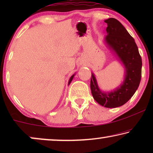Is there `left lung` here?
<instances>
[{"instance_id":"8db88e82","label":"left lung","mask_w":153,"mask_h":153,"mask_svg":"<svg viewBox=\"0 0 153 153\" xmlns=\"http://www.w3.org/2000/svg\"><path fill=\"white\" fill-rule=\"evenodd\" d=\"M104 22L107 24L105 42L124 65L125 79L114 91L102 92L93 73L91 89L93 98L98 104L106 108H116L129 101L139 88L142 60L134 39L122 24L114 18H109Z\"/></svg>"}]
</instances>
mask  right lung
Segmentation results:
<instances>
[{"label":"right lung","instance_id":"add662e5","mask_svg":"<svg viewBox=\"0 0 153 153\" xmlns=\"http://www.w3.org/2000/svg\"><path fill=\"white\" fill-rule=\"evenodd\" d=\"M74 74H73V75H72V76L70 77V80H69V82H68V85H70V84L71 81H72V79H73V78H74Z\"/></svg>","mask_w":153,"mask_h":153}]
</instances>
